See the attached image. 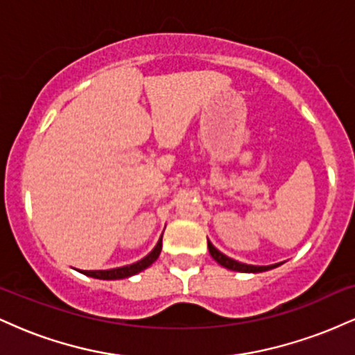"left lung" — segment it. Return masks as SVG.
<instances>
[{
  "instance_id": "obj_1",
  "label": "left lung",
  "mask_w": 355,
  "mask_h": 355,
  "mask_svg": "<svg viewBox=\"0 0 355 355\" xmlns=\"http://www.w3.org/2000/svg\"><path fill=\"white\" fill-rule=\"evenodd\" d=\"M207 242H209V252H210V255L214 257L215 262H218L220 266L229 268V270L243 272V274H259V272L270 270V268H275L280 266V263H274V266H248V263H242V262H239V260H234V259H230V257H227L225 254H222L218 248L214 247V243H211L210 240H207Z\"/></svg>"
}]
</instances>
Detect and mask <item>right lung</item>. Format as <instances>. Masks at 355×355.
Instances as JSON below:
<instances>
[{"instance_id":"obj_1","label":"right lung","mask_w":355,"mask_h":355,"mask_svg":"<svg viewBox=\"0 0 355 355\" xmlns=\"http://www.w3.org/2000/svg\"><path fill=\"white\" fill-rule=\"evenodd\" d=\"M162 239H164V234L160 235L158 239L157 245L153 247V250L150 252L148 255L144 257L141 260H138L135 263H130V266H123V267H116V268H108V270H80L81 274L93 277V279H100V280H118V279H128V277L137 275L138 272L145 270L146 267H150L155 260L158 259L162 252Z\"/></svg>"}]
</instances>
